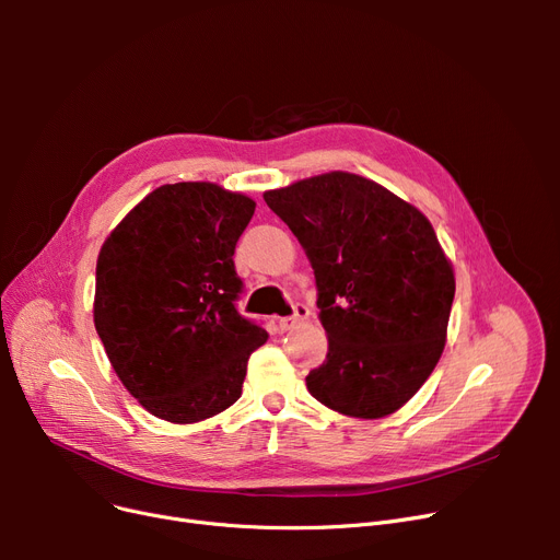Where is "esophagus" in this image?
<instances>
[{
    "mask_svg": "<svg viewBox=\"0 0 560 560\" xmlns=\"http://www.w3.org/2000/svg\"><path fill=\"white\" fill-rule=\"evenodd\" d=\"M308 315H311L308 306H304V304H295V308H292V315H285V317H281V319H279V327H281V331L295 329V327H300V325H302L304 319H308Z\"/></svg>",
    "mask_w": 560,
    "mask_h": 560,
    "instance_id": "esophagus-1",
    "label": "esophagus"
}]
</instances>
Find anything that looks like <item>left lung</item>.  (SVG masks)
I'll return each instance as SVG.
<instances>
[{"mask_svg":"<svg viewBox=\"0 0 560 560\" xmlns=\"http://www.w3.org/2000/svg\"><path fill=\"white\" fill-rule=\"evenodd\" d=\"M304 247L327 361L308 393L351 418H384L413 397L445 349L454 270L431 222L384 186L329 172L268 190Z\"/></svg>","mask_w":560,"mask_h":560,"instance_id":"8db88e82","label":"left lung"}]
</instances>
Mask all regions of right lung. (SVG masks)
<instances>
[{"instance_id":"obj_1","label":"right lung","mask_w":560,"mask_h":560,"mask_svg":"<svg viewBox=\"0 0 560 560\" xmlns=\"http://www.w3.org/2000/svg\"><path fill=\"white\" fill-rule=\"evenodd\" d=\"M254 209L215 184H167L102 245L95 329L125 388L161 420L199 422L238 401L252 351L268 340L235 306L233 254Z\"/></svg>"}]
</instances>
